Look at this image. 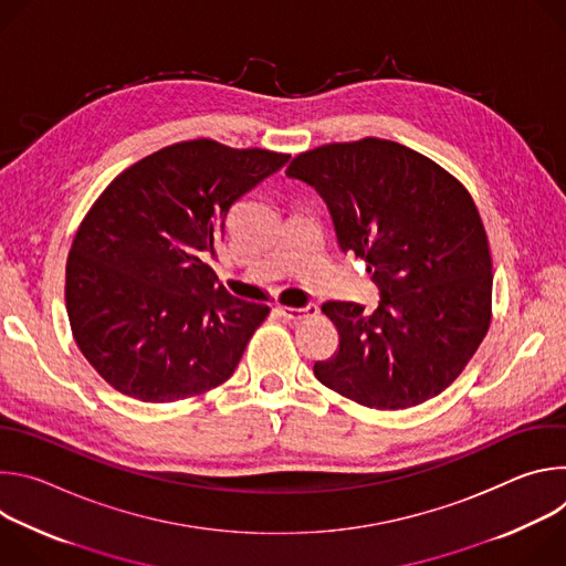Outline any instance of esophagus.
<instances>
[{"instance_id":"obj_1","label":"esophagus","mask_w":566,"mask_h":566,"mask_svg":"<svg viewBox=\"0 0 566 566\" xmlns=\"http://www.w3.org/2000/svg\"><path fill=\"white\" fill-rule=\"evenodd\" d=\"M275 311L284 317V319H302V317H308V315H315L317 313V304H304V306H275Z\"/></svg>"}]
</instances>
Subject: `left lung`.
Segmentation results:
<instances>
[{
  "label": "left lung",
  "instance_id": "obj_1",
  "mask_svg": "<svg viewBox=\"0 0 566 566\" xmlns=\"http://www.w3.org/2000/svg\"><path fill=\"white\" fill-rule=\"evenodd\" d=\"M289 179L327 203L338 247L367 262L380 302H325L338 352L313 365L329 389L376 410L441 394L491 325L493 262L468 190L428 156L382 138L332 143L291 160Z\"/></svg>",
  "mask_w": 566,
  "mask_h": 566
}]
</instances>
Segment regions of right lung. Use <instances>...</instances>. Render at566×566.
<instances>
[{"label": "right lung", "instance_id": "right-lung-1", "mask_svg": "<svg viewBox=\"0 0 566 566\" xmlns=\"http://www.w3.org/2000/svg\"><path fill=\"white\" fill-rule=\"evenodd\" d=\"M289 158L197 138L107 186L75 232L64 295L80 352L114 389L172 402L232 376L269 306L230 295L208 260L234 201Z\"/></svg>", "mask_w": 566, "mask_h": 566}]
</instances>
